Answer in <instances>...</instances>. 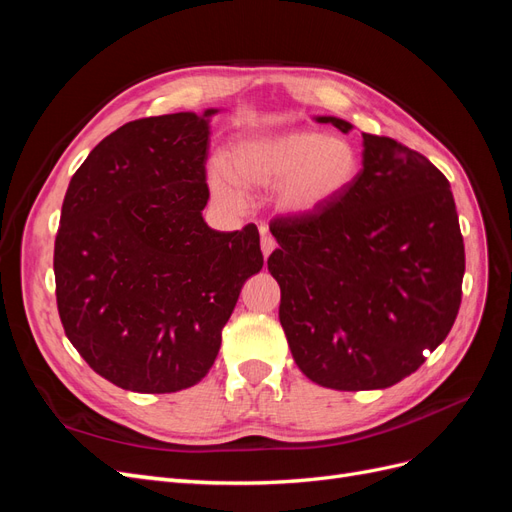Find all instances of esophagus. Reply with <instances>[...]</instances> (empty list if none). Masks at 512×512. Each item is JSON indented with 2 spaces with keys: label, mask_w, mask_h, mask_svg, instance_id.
<instances>
[{
  "label": "esophagus",
  "mask_w": 512,
  "mask_h": 512,
  "mask_svg": "<svg viewBox=\"0 0 512 512\" xmlns=\"http://www.w3.org/2000/svg\"><path fill=\"white\" fill-rule=\"evenodd\" d=\"M260 247H262V256L269 258V254L275 250V239L269 235L267 228H260Z\"/></svg>",
  "instance_id": "1"
}]
</instances>
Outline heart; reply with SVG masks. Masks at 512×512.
Segmentation results:
<instances>
[{
    "instance_id": "obj_1",
    "label": "heart",
    "mask_w": 512,
    "mask_h": 512,
    "mask_svg": "<svg viewBox=\"0 0 512 512\" xmlns=\"http://www.w3.org/2000/svg\"><path fill=\"white\" fill-rule=\"evenodd\" d=\"M361 160L342 138L307 130L237 138L224 153V170L211 168V194L239 207L241 190H269L273 203L288 215H309L333 205L359 177Z\"/></svg>"
}]
</instances>
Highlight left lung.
Segmentation results:
<instances>
[{
  "mask_svg": "<svg viewBox=\"0 0 512 512\" xmlns=\"http://www.w3.org/2000/svg\"><path fill=\"white\" fill-rule=\"evenodd\" d=\"M348 134L352 123L316 117ZM267 265L294 363L335 391L393 386L451 331L466 252L451 183L421 153L363 132V168L333 205L275 218Z\"/></svg>",
  "mask_w": 512,
  "mask_h": 512,
  "instance_id": "1",
  "label": "left lung"
}]
</instances>
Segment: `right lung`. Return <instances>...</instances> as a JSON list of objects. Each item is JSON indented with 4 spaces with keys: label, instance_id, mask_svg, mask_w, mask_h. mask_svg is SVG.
I'll list each match as a JSON object with an SVG mask.
<instances>
[{
    "label": "right lung",
    "instance_id": "obj_1",
    "mask_svg": "<svg viewBox=\"0 0 512 512\" xmlns=\"http://www.w3.org/2000/svg\"><path fill=\"white\" fill-rule=\"evenodd\" d=\"M215 113L126 123L91 149L61 205V324L87 365L126 391L203 380L245 280L262 269L254 224L220 232L203 220Z\"/></svg>",
    "mask_w": 512,
    "mask_h": 512
}]
</instances>
